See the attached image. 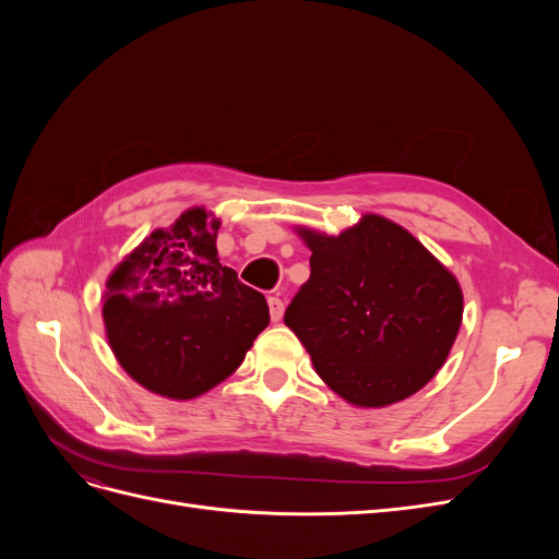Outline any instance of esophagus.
Masks as SVG:
<instances>
[{
	"label": "esophagus",
	"instance_id": "34e87169",
	"mask_svg": "<svg viewBox=\"0 0 559 559\" xmlns=\"http://www.w3.org/2000/svg\"><path fill=\"white\" fill-rule=\"evenodd\" d=\"M267 308H270V319H273L275 324H277V321L284 314V302L277 296H273V298H267Z\"/></svg>",
	"mask_w": 559,
	"mask_h": 559
}]
</instances>
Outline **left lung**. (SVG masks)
<instances>
[{"label": "left lung", "instance_id": "1", "mask_svg": "<svg viewBox=\"0 0 559 559\" xmlns=\"http://www.w3.org/2000/svg\"><path fill=\"white\" fill-rule=\"evenodd\" d=\"M312 251L284 324L317 376L357 408H384L443 368L464 296L450 270L403 226L364 214L341 235L296 226Z\"/></svg>", "mask_w": 559, "mask_h": 559}]
</instances>
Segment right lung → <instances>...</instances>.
Masks as SVG:
<instances>
[{
    "label": "right lung",
    "mask_w": 559,
    "mask_h": 559,
    "mask_svg": "<svg viewBox=\"0 0 559 559\" xmlns=\"http://www.w3.org/2000/svg\"><path fill=\"white\" fill-rule=\"evenodd\" d=\"M218 226L205 207L186 210L107 277L103 319L114 357L165 399L189 401L224 382L270 321L263 294L218 263Z\"/></svg>",
    "instance_id": "right-lung-1"
}]
</instances>
